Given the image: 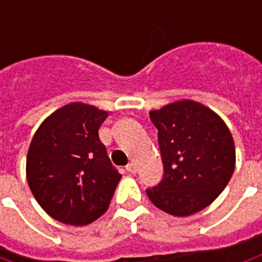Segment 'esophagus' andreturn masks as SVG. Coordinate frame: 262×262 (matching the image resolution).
<instances>
[{"instance_id":"34e87169","label":"esophagus","mask_w":262,"mask_h":262,"mask_svg":"<svg viewBox=\"0 0 262 262\" xmlns=\"http://www.w3.org/2000/svg\"><path fill=\"white\" fill-rule=\"evenodd\" d=\"M126 171L129 172V174H136L137 172V165L135 163H129V164L126 165Z\"/></svg>"}]
</instances>
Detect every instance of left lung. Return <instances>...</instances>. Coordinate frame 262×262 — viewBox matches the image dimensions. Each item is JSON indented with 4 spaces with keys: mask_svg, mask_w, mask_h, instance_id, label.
Returning <instances> with one entry per match:
<instances>
[{
    "mask_svg": "<svg viewBox=\"0 0 262 262\" xmlns=\"http://www.w3.org/2000/svg\"><path fill=\"white\" fill-rule=\"evenodd\" d=\"M159 130L164 176L148 199L174 216H189L213 202L230 181L236 150L229 127L202 103L177 101L150 112Z\"/></svg>",
    "mask_w": 262,
    "mask_h": 262,
    "instance_id": "1",
    "label": "left lung"
}]
</instances>
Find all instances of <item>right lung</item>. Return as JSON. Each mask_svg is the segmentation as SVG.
Wrapping results in <instances>:
<instances>
[{
    "label": "right lung",
    "mask_w": 262,
    "mask_h": 262,
    "mask_svg": "<svg viewBox=\"0 0 262 262\" xmlns=\"http://www.w3.org/2000/svg\"><path fill=\"white\" fill-rule=\"evenodd\" d=\"M108 112L73 102L43 120L32 139L26 178L53 219L73 226L97 220L108 209L120 176L98 130Z\"/></svg>",
    "instance_id": "1"
}]
</instances>
